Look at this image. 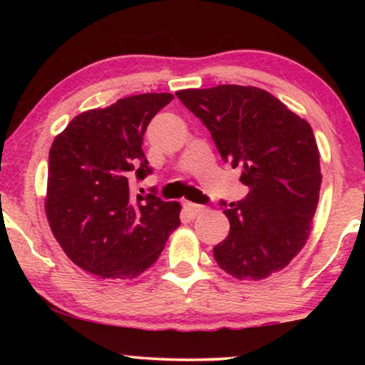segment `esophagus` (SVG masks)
<instances>
[{"mask_svg":"<svg viewBox=\"0 0 365 365\" xmlns=\"http://www.w3.org/2000/svg\"><path fill=\"white\" fill-rule=\"evenodd\" d=\"M182 207H184V211H186L191 217H197L199 214H202V212H204V206H201V204H196V202L184 201Z\"/></svg>","mask_w":365,"mask_h":365,"instance_id":"esophagus-1","label":"esophagus"}]
</instances>
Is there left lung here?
I'll return each mask as SVG.
<instances>
[{
  "label": "left lung",
  "instance_id": "8db88e82",
  "mask_svg": "<svg viewBox=\"0 0 365 365\" xmlns=\"http://www.w3.org/2000/svg\"><path fill=\"white\" fill-rule=\"evenodd\" d=\"M176 96L209 129L222 161L241 168L249 187L224 209L231 229L212 249L219 267L252 281L281 271L307 242L319 202L322 174L312 128L254 86L219 84Z\"/></svg>",
  "mask_w": 365,
  "mask_h": 365
}]
</instances>
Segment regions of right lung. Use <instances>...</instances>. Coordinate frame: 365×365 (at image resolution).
Returning <instances> with one entry per match:
<instances>
[{
  "instance_id": "right-lung-1",
  "label": "right lung",
  "mask_w": 365,
  "mask_h": 365,
  "mask_svg": "<svg viewBox=\"0 0 365 365\" xmlns=\"http://www.w3.org/2000/svg\"><path fill=\"white\" fill-rule=\"evenodd\" d=\"M169 93L123 98L73 118L49 149L46 217L66 256L103 279H133L179 227V202L134 196L129 179L153 173L143 138Z\"/></svg>"
}]
</instances>
